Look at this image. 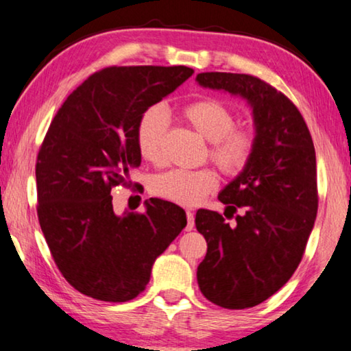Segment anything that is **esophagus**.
Wrapping results in <instances>:
<instances>
[{"instance_id":"34e87169","label":"esophagus","mask_w":351,"mask_h":351,"mask_svg":"<svg viewBox=\"0 0 351 351\" xmlns=\"http://www.w3.org/2000/svg\"><path fill=\"white\" fill-rule=\"evenodd\" d=\"M186 220H188V223H186L185 230L191 231L193 226H195V213H193L191 210H186Z\"/></svg>"}]
</instances>
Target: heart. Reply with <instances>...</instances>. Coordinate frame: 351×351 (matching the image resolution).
<instances>
[{
	"mask_svg": "<svg viewBox=\"0 0 351 351\" xmlns=\"http://www.w3.org/2000/svg\"><path fill=\"white\" fill-rule=\"evenodd\" d=\"M185 121L209 141V158L226 177H237L250 166L258 147V133L252 126H237L239 115L225 101L204 96L182 109ZM167 115L158 106L145 109L136 126V144L141 156L154 165L165 163ZM218 186L210 167L197 171L172 169L152 180V193L180 206H197Z\"/></svg>",
	"mask_w": 351,
	"mask_h": 351,
	"instance_id": "obj_1",
	"label": "heart"
}]
</instances>
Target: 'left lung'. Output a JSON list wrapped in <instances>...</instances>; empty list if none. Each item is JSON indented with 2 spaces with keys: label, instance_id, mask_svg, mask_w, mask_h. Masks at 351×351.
<instances>
[{
  "label": "left lung",
  "instance_id": "left-lung-1",
  "mask_svg": "<svg viewBox=\"0 0 351 351\" xmlns=\"http://www.w3.org/2000/svg\"><path fill=\"white\" fill-rule=\"evenodd\" d=\"M196 80L243 96L255 115V156L218 195L237 223L207 209L195 220L207 242L196 274L201 293L223 308H248L285 285L306 252L318 210L313 141L293 101L256 75L201 73Z\"/></svg>",
  "mask_w": 351,
  "mask_h": 351
}]
</instances>
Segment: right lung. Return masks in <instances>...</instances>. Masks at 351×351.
<instances>
[{"instance_id":"1","label":"right lung","mask_w":351,"mask_h":351,"mask_svg":"<svg viewBox=\"0 0 351 351\" xmlns=\"http://www.w3.org/2000/svg\"><path fill=\"white\" fill-rule=\"evenodd\" d=\"M195 73L186 66H109L85 79L53 117L36 160L38 218L58 271L85 296L134 299L152 266L186 226L184 209L150 197L117 217L114 186L141 165L136 126L145 109Z\"/></svg>"}]
</instances>
